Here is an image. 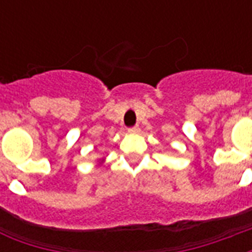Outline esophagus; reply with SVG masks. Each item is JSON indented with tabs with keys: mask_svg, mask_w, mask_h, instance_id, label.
<instances>
[{
	"mask_svg": "<svg viewBox=\"0 0 252 252\" xmlns=\"http://www.w3.org/2000/svg\"><path fill=\"white\" fill-rule=\"evenodd\" d=\"M128 132H129V133H138V132H140V126H132V128H129V129H128Z\"/></svg>",
	"mask_w": 252,
	"mask_h": 252,
	"instance_id": "obj_1",
	"label": "esophagus"
}]
</instances>
